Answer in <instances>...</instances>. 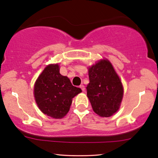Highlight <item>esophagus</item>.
<instances>
[{"mask_svg": "<svg viewBox=\"0 0 158 158\" xmlns=\"http://www.w3.org/2000/svg\"><path fill=\"white\" fill-rule=\"evenodd\" d=\"M80 88H81V90H83V91H85V86H84L83 85H80Z\"/></svg>", "mask_w": 158, "mask_h": 158, "instance_id": "esophagus-1", "label": "esophagus"}]
</instances>
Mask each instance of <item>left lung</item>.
Segmentation results:
<instances>
[{
  "instance_id": "1",
  "label": "left lung",
  "mask_w": 158,
  "mask_h": 158,
  "mask_svg": "<svg viewBox=\"0 0 158 158\" xmlns=\"http://www.w3.org/2000/svg\"><path fill=\"white\" fill-rule=\"evenodd\" d=\"M90 83L87 96L94 112L109 117L119 109L124 89L118 75L108 60H103L88 69Z\"/></svg>"
}]
</instances>
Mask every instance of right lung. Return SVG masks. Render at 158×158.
I'll use <instances>...</instances> for the list:
<instances>
[{
    "label": "right lung",
    "mask_w": 158,
    "mask_h": 158,
    "mask_svg": "<svg viewBox=\"0 0 158 158\" xmlns=\"http://www.w3.org/2000/svg\"><path fill=\"white\" fill-rule=\"evenodd\" d=\"M81 91V88L72 85L68 77L60 74L57 64L44 68L36 80L34 90L40 109L55 118H61L68 114L73 98Z\"/></svg>",
    "instance_id": "1"
}]
</instances>
